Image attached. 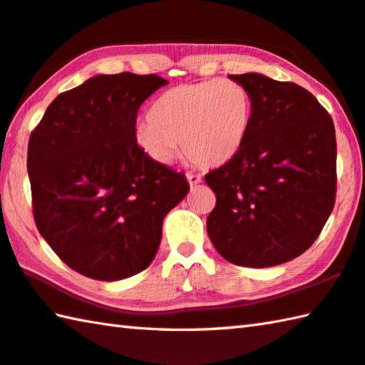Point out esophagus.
Here are the masks:
<instances>
[{
  "label": "esophagus",
  "mask_w": 365,
  "mask_h": 365,
  "mask_svg": "<svg viewBox=\"0 0 365 365\" xmlns=\"http://www.w3.org/2000/svg\"><path fill=\"white\" fill-rule=\"evenodd\" d=\"M187 180L190 183V187H197V185L202 183V177L196 174H187Z\"/></svg>",
  "instance_id": "obj_1"
}]
</instances>
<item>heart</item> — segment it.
Listing matches in <instances>:
<instances>
[{
	"label": "heart",
	"instance_id": "1",
	"mask_svg": "<svg viewBox=\"0 0 365 365\" xmlns=\"http://www.w3.org/2000/svg\"><path fill=\"white\" fill-rule=\"evenodd\" d=\"M254 118V98L231 79L175 86L156 98L134 140L151 160L168 164L180 150L201 168H218L240 153Z\"/></svg>",
	"mask_w": 365,
	"mask_h": 365
}]
</instances>
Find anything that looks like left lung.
I'll return each instance as SVG.
<instances>
[{
    "instance_id": "obj_1",
    "label": "left lung",
    "mask_w": 365,
    "mask_h": 365,
    "mask_svg": "<svg viewBox=\"0 0 365 365\" xmlns=\"http://www.w3.org/2000/svg\"><path fill=\"white\" fill-rule=\"evenodd\" d=\"M230 79L250 91L254 118L240 153L205 175L217 196L207 235L230 263L276 267L308 250L334 209V121L298 84L262 73Z\"/></svg>"
}]
</instances>
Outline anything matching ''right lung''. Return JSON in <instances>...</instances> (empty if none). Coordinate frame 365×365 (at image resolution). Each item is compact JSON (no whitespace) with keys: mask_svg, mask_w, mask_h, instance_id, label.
<instances>
[{"mask_svg":"<svg viewBox=\"0 0 365 365\" xmlns=\"http://www.w3.org/2000/svg\"><path fill=\"white\" fill-rule=\"evenodd\" d=\"M168 79L96 75L54 98L29 140L33 217L63 263L97 281L140 273L164 217L187 196L182 172L134 140L137 111Z\"/></svg>","mask_w":365,"mask_h":365,"instance_id":"right-lung-1","label":"right lung"}]
</instances>
